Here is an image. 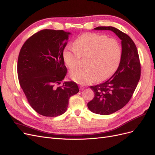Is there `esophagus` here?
Returning <instances> with one entry per match:
<instances>
[{
    "label": "esophagus",
    "instance_id": "1",
    "mask_svg": "<svg viewBox=\"0 0 155 155\" xmlns=\"http://www.w3.org/2000/svg\"><path fill=\"white\" fill-rule=\"evenodd\" d=\"M79 88H80V90L81 91H83V90H84V88H85V87H83L82 85H80V86H79Z\"/></svg>",
    "mask_w": 155,
    "mask_h": 155
}]
</instances>
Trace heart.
Returning a JSON list of instances; mask_svg holds the SVG:
<instances>
[{
	"label": "heart",
	"mask_w": 155,
	"mask_h": 155,
	"mask_svg": "<svg viewBox=\"0 0 155 155\" xmlns=\"http://www.w3.org/2000/svg\"><path fill=\"white\" fill-rule=\"evenodd\" d=\"M87 58L85 68L72 72L70 77L81 85H88L99 79L104 81L118 69L122 58L120 42L107 35L86 33L79 36L63 51L65 63L70 70L77 68L81 58Z\"/></svg>",
	"instance_id": "obj_1"
}]
</instances>
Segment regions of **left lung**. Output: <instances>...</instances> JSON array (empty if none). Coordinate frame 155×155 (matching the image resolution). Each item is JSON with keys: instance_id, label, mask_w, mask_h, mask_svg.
<instances>
[{"instance_id": "obj_1", "label": "left lung", "mask_w": 155, "mask_h": 155, "mask_svg": "<svg viewBox=\"0 0 155 155\" xmlns=\"http://www.w3.org/2000/svg\"><path fill=\"white\" fill-rule=\"evenodd\" d=\"M94 30L113 31L121 40L122 47V58L114 74L104 83L91 87L94 97L87 104L89 110L97 114L109 115L129 102L140 80L141 67L137 46L128 35L112 26Z\"/></svg>"}]
</instances>
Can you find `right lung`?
<instances>
[{
	"label": "right lung",
	"mask_w": 155,
	"mask_h": 155,
	"mask_svg": "<svg viewBox=\"0 0 155 155\" xmlns=\"http://www.w3.org/2000/svg\"><path fill=\"white\" fill-rule=\"evenodd\" d=\"M70 32L45 29L36 33L22 46L18 58L20 85L37 113L54 117L66 112L70 97L79 92L74 81H64L67 69L63 51Z\"/></svg>",
	"instance_id": "right-lung-1"
}]
</instances>
